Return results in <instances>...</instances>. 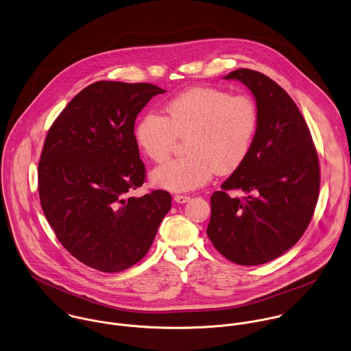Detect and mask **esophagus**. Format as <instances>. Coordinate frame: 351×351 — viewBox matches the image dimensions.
I'll return each mask as SVG.
<instances>
[{
	"instance_id": "esophagus-1",
	"label": "esophagus",
	"mask_w": 351,
	"mask_h": 351,
	"mask_svg": "<svg viewBox=\"0 0 351 351\" xmlns=\"http://www.w3.org/2000/svg\"><path fill=\"white\" fill-rule=\"evenodd\" d=\"M173 199H175L178 204H186V202L190 201V197H189V195H175Z\"/></svg>"
}]
</instances>
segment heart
Listing matches in <instances>:
<instances>
[{
    "label": "heart",
    "mask_w": 351,
    "mask_h": 351,
    "mask_svg": "<svg viewBox=\"0 0 351 351\" xmlns=\"http://www.w3.org/2000/svg\"><path fill=\"white\" fill-rule=\"evenodd\" d=\"M167 117L146 112L136 126L141 150L154 162L169 157L179 138L187 156L152 172L157 187L183 193L206 184L214 172L228 175L247 160L259 126V110L250 95L195 86L171 99Z\"/></svg>",
    "instance_id": "obj_1"
}]
</instances>
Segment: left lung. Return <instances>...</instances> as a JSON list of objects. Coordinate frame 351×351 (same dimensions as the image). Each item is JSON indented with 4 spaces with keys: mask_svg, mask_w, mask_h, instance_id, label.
Here are the masks:
<instances>
[{
    "mask_svg": "<svg viewBox=\"0 0 351 351\" xmlns=\"http://www.w3.org/2000/svg\"><path fill=\"white\" fill-rule=\"evenodd\" d=\"M225 78L251 89L259 126L247 160L211 195L206 233L228 261L256 266L280 256L306 230L319 198V157L302 114L276 81L251 69ZM229 191L245 195L232 199Z\"/></svg>",
    "mask_w": 351,
    "mask_h": 351,
    "instance_id": "obj_1",
    "label": "left lung"
}]
</instances>
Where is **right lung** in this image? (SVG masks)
Listing matches in <instances>:
<instances>
[{
  "label": "right lung",
  "instance_id": "1",
  "mask_svg": "<svg viewBox=\"0 0 351 351\" xmlns=\"http://www.w3.org/2000/svg\"><path fill=\"white\" fill-rule=\"evenodd\" d=\"M164 92L147 82H93L47 132L38 165L42 209L60 243L95 270L118 273L140 262L171 209L165 190L129 197L146 178L136 118Z\"/></svg>",
  "mask_w": 351,
  "mask_h": 351
}]
</instances>
